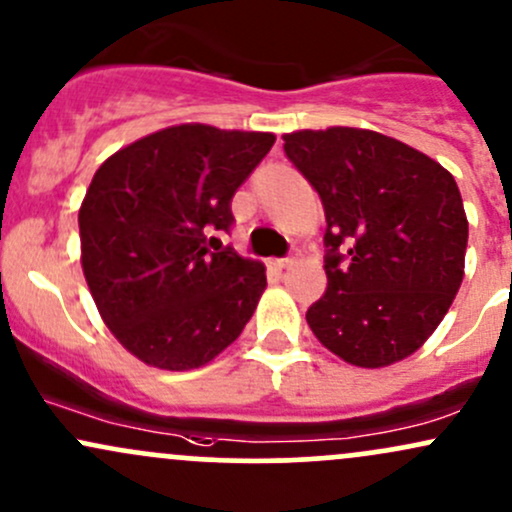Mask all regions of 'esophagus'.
<instances>
[{"instance_id": "34e87169", "label": "esophagus", "mask_w": 512, "mask_h": 512, "mask_svg": "<svg viewBox=\"0 0 512 512\" xmlns=\"http://www.w3.org/2000/svg\"><path fill=\"white\" fill-rule=\"evenodd\" d=\"M294 265V260H291V257H282V260H274V267L277 269H286V267H291Z\"/></svg>"}]
</instances>
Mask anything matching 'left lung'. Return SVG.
Listing matches in <instances>:
<instances>
[{
	"instance_id": "obj_1",
	"label": "left lung",
	"mask_w": 512,
	"mask_h": 512,
	"mask_svg": "<svg viewBox=\"0 0 512 512\" xmlns=\"http://www.w3.org/2000/svg\"><path fill=\"white\" fill-rule=\"evenodd\" d=\"M284 153L325 209L328 289L306 311L330 352L364 369L413 355L464 279L469 223L440 162L364 128L296 131Z\"/></svg>"
}]
</instances>
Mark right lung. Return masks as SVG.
Returning a JSON list of instances; mask_svg holds the SVG:
<instances>
[{"label": "right lung", "instance_id": "add662e5", "mask_svg": "<svg viewBox=\"0 0 512 512\" xmlns=\"http://www.w3.org/2000/svg\"><path fill=\"white\" fill-rule=\"evenodd\" d=\"M272 145V133L182 123L94 174L80 206L82 272L106 328L140 362L204 367L243 333L265 267L233 247L213 253L211 233L233 226L230 201Z\"/></svg>", "mask_w": 512, "mask_h": 512}]
</instances>
